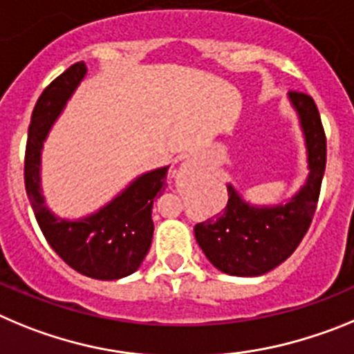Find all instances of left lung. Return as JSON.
Here are the masks:
<instances>
[{"instance_id": "obj_1", "label": "left lung", "mask_w": 354, "mask_h": 354, "mask_svg": "<svg viewBox=\"0 0 354 354\" xmlns=\"http://www.w3.org/2000/svg\"><path fill=\"white\" fill-rule=\"evenodd\" d=\"M289 100L300 118L307 146V183L279 206H252L227 185V206L194 232L209 263L236 277H257L284 263L310 227L326 167V136L319 111L310 95L289 91Z\"/></svg>"}]
</instances>
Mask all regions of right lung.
I'll use <instances>...</instances> for the list:
<instances>
[{
	"instance_id": "obj_1",
	"label": "right lung",
	"mask_w": 354,
	"mask_h": 354,
	"mask_svg": "<svg viewBox=\"0 0 354 354\" xmlns=\"http://www.w3.org/2000/svg\"><path fill=\"white\" fill-rule=\"evenodd\" d=\"M84 75V62L74 63L37 100L28 130L24 183L38 225L54 252L82 275L116 280L136 272L148 254L153 238V199L167 187L169 165L136 178L109 205L79 221L58 218L46 208L40 192L44 141Z\"/></svg>"
}]
</instances>
